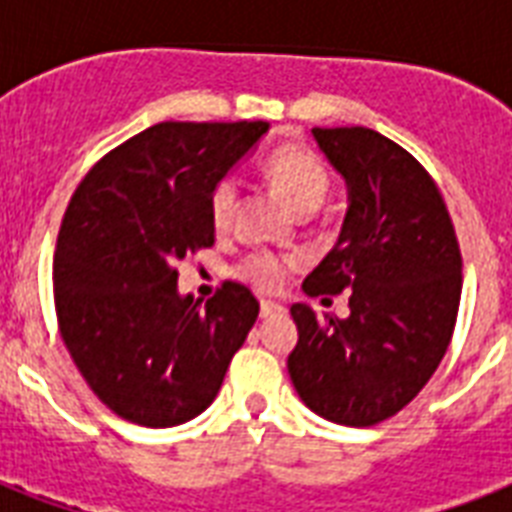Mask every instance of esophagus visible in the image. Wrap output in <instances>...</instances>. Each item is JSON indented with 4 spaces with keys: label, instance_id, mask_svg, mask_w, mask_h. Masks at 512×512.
<instances>
[{
    "label": "esophagus",
    "instance_id": "1",
    "mask_svg": "<svg viewBox=\"0 0 512 512\" xmlns=\"http://www.w3.org/2000/svg\"><path fill=\"white\" fill-rule=\"evenodd\" d=\"M260 313H263V316H279V313H287V308L281 303H273V300H263V303H260Z\"/></svg>",
    "mask_w": 512,
    "mask_h": 512
}]
</instances>
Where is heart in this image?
<instances>
[{
	"mask_svg": "<svg viewBox=\"0 0 512 512\" xmlns=\"http://www.w3.org/2000/svg\"><path fill=\"white\" fill-rule=\"evenodd\" d=\"M263 170L273 188L284 196V201L297 215H313L324 204L329 188H332V177H329L324 162L311 148L297 146V143H284V146L273 148L265 159ZM236 204H239V185L233 177H223L209 193V217L217 231L231 228ZM289 271H292V260L271 255V252H255L239 265L241 276L265 292H276L287 281Z\"/></svg>",
	"mask_w": 512,
	"mask_h": 512,
	"instance_id": "heart-1",
	"label": "heart"
}]
</instances>
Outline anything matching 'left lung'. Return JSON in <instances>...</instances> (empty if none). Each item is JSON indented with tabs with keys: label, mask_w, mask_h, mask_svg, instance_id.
I'll return each instance as SVG.
<instances>
[{
	"label": "left lung",
	"mask_w": 512,
	"mask_h": 512,
	"mask_svg": "<svg viewBox=\"0 0 512 512\" xmlns=\"http://www.w3.org/2000/svg\"><path fill=\"white\" fill-rule=\"evenodd\" d=\"M313 138L345 177L350 204L340 239L303 289H350V316L292 305L300 337L289 377L319 417L369 428L425 388L452 342L460 244L438 185L406 148L366 127H313Z\"/></svg>",
	"instance_id": "1"
}]
</instances>
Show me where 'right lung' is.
<instances>
[{
	"label": "right lung",
	"mask_w": 512,
	"mask_h": 512,
	"mask_svg": "<svg viewBox=\"0 0 512 512\" xmlns=\"http://www.w3.org/2000/svg\"><path fill=\"white\" fill-rule=\"evenodd\" d=\"M268 122H162L108 151L60 223L52 287L60 337L122 420L172 428L223 385L260 303L225 281L207 305L177 295V260L215 244L209 193Z\"/></svg>",
	"instance_id": "right-lung-1"
}]
</instances>
